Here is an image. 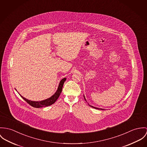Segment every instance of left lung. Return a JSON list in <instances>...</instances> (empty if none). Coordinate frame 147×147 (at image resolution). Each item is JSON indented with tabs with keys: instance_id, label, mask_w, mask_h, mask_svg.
<instances>
[{
	"instance_id": "obj_1",
	"label": "left lung",
	"mask_w": 147,
	"mask_h": 147,
	"mask_svg": "<svg viewBox=\"0 0 147 147\" xmlns=\"http://www.w3.org/2000/svg\"><path fill=\"white\" fill-rule=\"evenodd\" d=\"M84 100H86V98L84 97ZM90 107H92V108H95V109H101V110H103L102 109H100V108H96V107H93V106H91V105H90Z\"/></svg>"
}]
</instances>
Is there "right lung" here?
<instances>
[{"instance_id":"obj_1","label":"right lung","mask_w":147,"mask_h":147,"mask_svg":"<svg viewBox=\"0 0 147 147\" xmlns=\"http://www.w3.org/2000/svg\"><path fill=\"white\" fill-rule=\"evenodd\" d=\"M66 78H64L63 80H61L60 83H59V87L57 88V90L56 91V92L50 98H47L46 100H42L40 101H31L29 100L28 99H26V98L22 97L20 94V95L21 96V98H22L24 100H25L29 105H30L31 106H32L34 108H42V107H48L52 104H53V103L55 102V101L57 100V98L60 96V94L62 92V89H63V87L64 85V83L66 81Z\"/></svg>"}]
</instances>
